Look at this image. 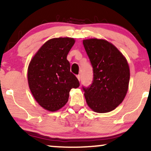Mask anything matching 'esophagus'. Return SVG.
Segmentation results:
<instances>
[{
    "label": "esophagus",
    "mask_w": 151,
    "mask_h": 151,
    "mask_svg": "<svg viewBox=\"0 0 151 151\" xmlns=\"http://www.w3.org/2000/svg\"><path fill=\"white\" fill-rule=\"evenodd\" d=\"M77 77L78 80H79V81L81 80V75H80V74H78V75L77 76Z\"/></svg>",
    "instance_id": "obj_1"
}]
</instances>
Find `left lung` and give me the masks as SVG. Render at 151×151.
Segmentation results:
<instances>
[{"mask_svg": "<svg viewBox=\"0 0 151 151\" xmlns=\"http://www.w3.org/2000/svg\"><path fill=\"white\" fill-rule=\"evenodd\" d=\"M93 67V79L87 88L82 87L89 108L105 113L115 110L127 93L130 72L126 58L106 40L83 41Z\"/></svg>", "mask_w": 151, "mask_h": 151, "instance_id": "1", "label": "left lung"}]
</instances>
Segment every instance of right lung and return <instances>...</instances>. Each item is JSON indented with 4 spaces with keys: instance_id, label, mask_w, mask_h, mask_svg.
<instances>
[{
    "instance_id": "add662e5",
    "label": "right lung",
    "mask_w": 151,
    "mask_h": 151,
    "mask_svg": "<svg viewBox=\"0 0 151 151\" xmlns=\"http://www.w3.org/2000/svg\"><path fill=\"white\" fill-rule=\"evenodd\" d=\"M72 38H55L46 41L31 60L28 68L30 91L42 108L54 112L68 101L72 88L79 82L70 72L67 56L74 44Z\"/></svg>"
}]
</instances>
